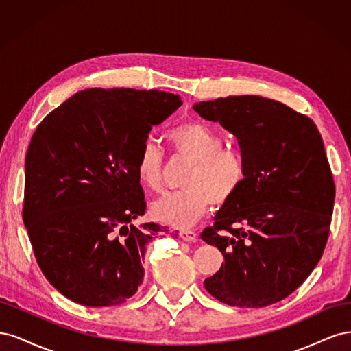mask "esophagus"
<instances>
[{
  "label": "esophagus",
  "instance_id": "34e87169",
  "mask_svg": "<svg viewBox=\"0 0 351 351\" xmlns=\"http://www.w3.org/2000/svg\"><path fill=\"white\" fill-rule=\"evenodd\" d=\"M196 237H197V234L192 230H182V231H180V239L184 240V241H193V240H196Z\"/></svg>",
  "mask_w": 351,
  "mask_h": 351
}]
</instances>
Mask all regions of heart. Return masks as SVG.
I'll return each instance as SVG.
<instances>
[{
    "instance_id": "obj_1",
    "label": "heart",
    "mask_w": 351,
    "mask_h": 351,
    "mask_svg": "<svg viewBox=\"0 0 351 351\" xmlns=\"http://www.w3.org/2000/svg\"><path fill=\"white\" fill-rule=\"evenodd\" d=\"M168 142L177 155L192 165L186 171L180 192L156 199L151 212L165 224L187 228L204 217L212 204L222 205L237 193L246 177V158L239 147L222 146V136L199 121L176 125L168 133ZM164 155L159 147L146 142L136 161V177L152 192L162 189Z\"/></svg>"
}]
</instances>
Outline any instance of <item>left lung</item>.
<instances>
[{
  "instance_id": "1",
  "label": "left lung",
  "mask_w": 351,
  "mask_h": 351,
  "mask_svg": "<svg viewBox=\"0 0 351 351\" xmlns=\"http://www.w3.org/2000/svg\"><path fill=\"white\" fill-rule=\"evenodd\" d=\"M193 110L234 134L246 158L243 184L200 234L224 256L205 289L230 306L277 303L309 277L328 240L335 184L322 137L309 117L256 95Z\"/></svg>"
}]
</instances>
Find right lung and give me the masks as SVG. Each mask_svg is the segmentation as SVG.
I'll return each mask as SVG.
<instances>
[{
  "instance_id": "obj_1",
  "label": "right lung",
  "mask_w": 351,
  "mask_h": 351,
  "mask_svg": "<svg viewBox=\"0 0 351 351\" xmlns=\"http://www.w3.org/2000/svg\"><path fill=\"white\" fill-rule=\"evenodd\" d=\"M178 95L84 89L49 112L26 155L23 222L40 271L83 306L121 304L143 281L147 244L167 227L145 214L136 161Z\"/></svg>"
}]
</instances>
